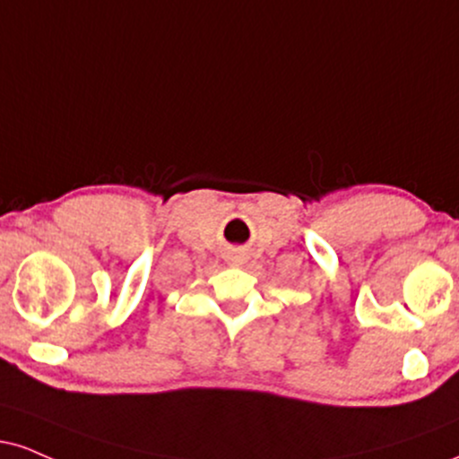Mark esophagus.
I'll return each mask as SVG.
<instances>
[{"label": "esophagus", "mask_w": 459, "mask_h": 459, "mask_svg": "<svg viewBox=\"0 0 459 459\" xmlns=\"http://www.w3.org/2000/svg\"><path fill=\"white\" fill-rule=\"evenodd\" d=\"M235 263H241V258H235Z\"/></svg>", "instance_id": "esophagus-1"}]
</instances>
